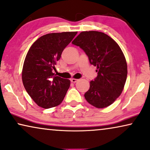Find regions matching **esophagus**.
Returning <instances> with one entry per match:
<instances>
[{"label":"esophagus","mask_w":150,"mask_h":150,"mask_svg":"<svg viewBox=\"0 0 150 150\" xmlns=\"http://www.w3.org/2000/svg\"><path fill=\"white\" fill-rule=\"evenodd\" d=\"M78 81V79H71V81L72 82V83H76V82H77Z\"/></svg>","instance_id":"1"}]
</instances>
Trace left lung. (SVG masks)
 I'll return each mask as SVG.
<instances>
[{"mask_svg":"<svg viewBox=\"0 0 150 150\" xmlns=\"http://www.w3.org/2000/svg\"><path fill=\"white\" fill-rule=\"evenodd\" d=\"M72 43L81 48L90 64L96 67L98 75L90 82L84 94L86 100L96 108L111 105L123 91L127 77V63L121 48L112 38L98 31L81 32Z\"/></svg>","mask_w":150,"mask_h":150,"instance_id":"left-lung-1","label":"left lung"}]
</instances>
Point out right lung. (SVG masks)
<instances>
[{
    "label": "right lung",
    "mask_w": 150,
    "mask_h": 150,
    "mask_svg": "<svg viewBox=\"0 0 150 150\" xmlns=\"http://www.w3.org/2000/svg\"><path fill=\"white\" fill-rule=\"evenodd\" d=\"M77 32L50 33L34 43L23 65L24 86L38 106L44 109L58 106L62 102L70 86L69 79L55 75L53 70L63 50Z\"/></svg>",
    "instance_id": "right-lung-1"
}]
</instances>
